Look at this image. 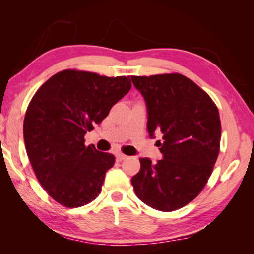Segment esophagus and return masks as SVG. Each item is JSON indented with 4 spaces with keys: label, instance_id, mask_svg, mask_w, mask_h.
<instances>
[{
    "label": "esophagus",
    "instance_id": "esophagus-1",
    "mask_svg": "<svg viewBox=\"0 0 254 254\" xmlns=\"http://www.w3.org/2000/svg\"><path fill=\"white\" fill-rule=\"evenodd\" d=\"M117 159H118V161H122V160H124V159H127V156H126V154H123V153H118Z\"/></svg>",
    "mask_w": 254,
    "mask_h": 254
}]
</instances>
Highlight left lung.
Here are the masks:
<instances>
[{
  "label": "left lung",
  "instance_id": "left-lung-1",
  "mask_svg": "<svg viewBox=\"0 0 254 254\" xmlns=\"http://www.w3.org/2000/svg\"><path fill=\"white\" fill-rule=\"evenodd\" d=\"M148 109V132L161 133V160L141 158L131 179L135 195L150 207L173 212L195 199L220 153L221 120L212 98L178 72L131 76Z\"/></svg>",
  "mask_w": 254,
  "mask_h": 254
}]
</instances>
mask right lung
<instances>
[{
  "instance_id": "right-lung-1",
  "label": "right lung",
  "mask_w": 254,
  "mask_h": 254,
  "mask_svg": "<svg viewBox=\"0 0 254 254\" xmlns=\"http://www.w3.org/2000/svg\"><path fill=\"white\" fill-rule=\"evenodd\" d=\"M131 88L130 77L76 69L51 76L25 112V150L37 179L65 207H80L100 195L115 157L86 147L84 136Z\"/></svg>"
}]
</instances>
